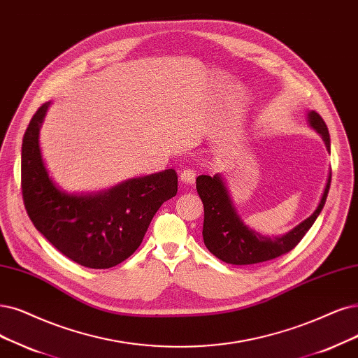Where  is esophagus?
I'll use <instances>...</instances> for the list:
<instances>
[{"mask_svg":"<svg viewBox=\"0 0 358 358\" xmlns=\"http://www.w3.org/2000/svg\"><path fill=\"white\" fill-rule=\"evenodd\" d=\"M196 180V172L193 169H182L181 174H180V181L184 184H193Z\"/></svg>","mask_w":358,"mask_h":358,"instance_id":"1","label":"esophagus"}]
</instances>
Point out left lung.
Segmentation results:
<instances>
[{"instance_id":"8db88e82","label":"left lung","mask_w":358,"mask_h":358,"mask_svg":"<svg viewBox=\"0 0 358 358\" xmlns=\"http://www.w3.org/2000/svg\"><path fill=\"white\" fill-rule=\"evenodd\" d=\"M307 121L310 128L319 134L330 153V136L323 117L310 110ZM332 174L329 172L322 199L314 213L296 227L282 236H266L249 227L237 214L226 178L222 174L199 176L196 178V190L203 202V242L208 250L218 259L233 266H250L270 261L292 250L306 233L311 229L326 203Z\"/></svg>"}]
</instances>
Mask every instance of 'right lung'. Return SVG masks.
Returning <instances> with one entry per match:
<instances>
[{
	"instance_id": "1",
	"label": "right lung",
	"mask_w": 358,
	"mask_h": 358,
	"mask_svg": "<svg viewBox=\"0 0 358 358\" xmlns=\"http://www.w3.org/2000/svg\"><path fill=\"white\" fill-rule=\"evenodd\" d=\"M51 101L36 110L22 144V193L36 230L60 252L88 268H110L136 252L164 202L177 194L174 169L129 178L94 193L59 187L45 166L39 129Z\"/></svg>"
}]
</instances>
